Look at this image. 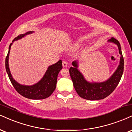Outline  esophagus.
<instances>
[{
  "mask_svg": "<svg viewBox=\"0 0 132 132\" xmlns=\"http://www.w3.org/2000/svg\"><path fill=\"white\" fill-rule=\"evenodd\" d=\"M62 64H63V68H66L68 66V63L66 61H63V63H62Z\"/></svg>",
  "mask_w": 132,
  "mask_h": 132,
  "instance_id": "1",
  "label": "esophagus"
}]
</instances>
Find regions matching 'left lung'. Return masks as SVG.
Returning a JSON list of instances; mask_svg holds the SVG:
<instances>
[{"label": "left lung", "mask_w": 132, "mask_h": 132, "mask_svg": "<svg viewBox=\"0 0 132 132\" xmlns=\"http://www.w3.org/2000/svg\"><path fill=\"white\" fill-rule=\"evenodd\" d=\"M108 42L116 44L118 47L120 55V63L115 72L110 78L103 82H88L85 80L82 74L79 69L78 63L74 61L72 63L74 67L69 69L71 79L76 92L80 97L88 100H102L109 96L116 88L123 72L124 61L122 56L120 44L115 38L111 37Z\"/></svg>", "instance_id": "left-lung-1"}]
</instances>
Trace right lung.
<instances>
[{"instance_id": "1", "label": "right lung", "mask_w": 132, "mask_h": 132, "mask_svg": "<svg viewBox=\"0 0 132 132\" xmlns=\"http://www.w3.org/2000/svg\"><path fill=\"white\" fill-rule=\"evenodd\" d=\"M34 32L33 31H29L24 34L19 35L18 37H15L13 42L15 40H19L22 37H24L26 35L31 34ZM13 43H11L9 46V52L5 58V68L7 74L9 76L13 86L15 88L17 92L24 97L32 100H42L49 97L55 90L56 86L57 77L58 73L63 68L62 61L60 60L55 64L49 66L44 74L42 79L33 85H23L18 83L13 78L10 73L9 66V57L10 53V48Z\"/></svg>"}]
</instances>
